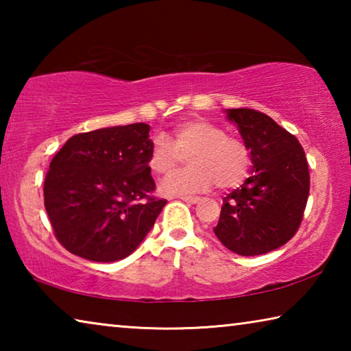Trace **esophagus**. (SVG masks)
Masks as SVG:
<instances>
[{
    "label": "esophagus",
    "instance_id": "34e87169",
    "mask_svg": "<svg viewBox=\"0 0 351 351\" xmlns=\"http://www.w3.org/2000/svg\"><path fill=\"white\" fill-rule=\"evenodd\" d=\"M182 201H186L189 204H197L199 203V198L198 197H180Z\"/></svg>",
    "mask_w": 351,
    "mask_h": 351
}]
</instances>
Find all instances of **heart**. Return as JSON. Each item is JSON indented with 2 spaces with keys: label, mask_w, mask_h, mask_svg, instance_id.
Instances as JSON below:
<instances>
[{
  "label": "heart",
  "mask_w": 351,
  "mask_h": 351,
  "mask_svg": "<svg viewBox=\"0 0 351 351\" xmlns=\"http://www.w3.org/2000/svg\"><path fill=\"white\" fill-rule=\"evenodd\" d=\"M187 158L190 169L176 171L159 184L164 195L206 192L213 184L221 189L239 186L249 169V152L241 141L228 138L223 128L203 119L184 121L173 130V141L154 136L148 154V167L167 175Z\"/></svg>",
  "instance_id": "b5f03b06"
}]
</instances>
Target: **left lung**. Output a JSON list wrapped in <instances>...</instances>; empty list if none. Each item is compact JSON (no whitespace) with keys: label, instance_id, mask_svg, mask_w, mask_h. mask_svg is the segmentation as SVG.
Here are the masks:
<instances>
[{"label":"left lung","instance_id":"8db88e82","mask_svg":"<svg viewBox=\"0 0 351 351\" xmlns=\"http://www.w3.org/2000/svg\"><path fill=\"white\" fill-rule=\"evenodd\" d=\"M251 153V176L223 199L217 239L239 255L274 251L299 229L310 192L305 152L265 112L224 110Z\"/></svg>","mask_w":351,"mask_h":351}]
</instances>
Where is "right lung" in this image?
<instances>
[{"mask_svg":"<svg viewBox=\"0 0 351 351\" xmlns=\"http://www.w3.org/2000/svg\"><path fill=\"white\" fill-rule=\"evenodd\" d=\"M150 125L106 127L69 138L49 164L45 207L57 240L91 261H117L136 251L167 201L148 167Z\"/></svg>","mask_w":351,"mask_h":351,"instance_id":"1","label":"right lung"}]
</instances>
